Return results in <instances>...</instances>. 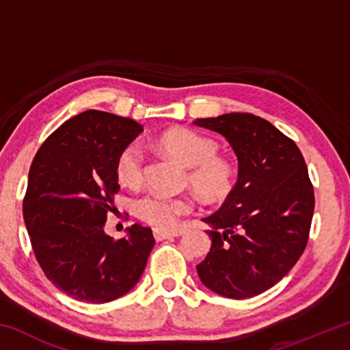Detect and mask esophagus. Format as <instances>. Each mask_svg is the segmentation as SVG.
<instances>
[{"mask_svg": "<svg viewBox=\"0 0 350 350\" xmlns=\"http://www.w3.org/2000/svg\"><path fill=\"white\" fill-rule=\"evenodd\" d=\"M180 233L176 232V230H161V228H156L154 230V238L156 241H163V239H168V238H174V236H179Z\"/></svg>", "mask_w": 350, "mask_h": 350, "instance_id": "34e87169", "label": "esophagus"}]
</instances>
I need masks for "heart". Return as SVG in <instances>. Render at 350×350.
<instances>
[{
    "mask_svg": "<svg viewBox=\"0 0 350 350\" xmlns=\"http://www.w3.org/2000/svg\"><path fill=\"white\" fill-rule=\"evenodd\" d=\"M165 152L189 168L188 182L205 200H221L232 193L234 168L227 159L216 156V142L189 129H173L162 135ZM116 174L122 185L135 188L144 180V150L139 142H131L120 151L116 162ZM191 210V200L150 193L134 202L140 219L156 227H171L177 217Z\"/></svg>",
    "mask_w": 350,
    "mask_h": 350,
    "instance_id": "b5f03b06",
    "label": "heart"
}]
</instances>
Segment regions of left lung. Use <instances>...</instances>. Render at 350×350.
I'll list each match as a JSON object with an SVG mask.
<instances>
[{"label": "left lung", "mask_w": 350, "mask_h": 350, "mask_svg": "<svg viewBox=\"0 0 350 350\" xmlns=\"http://www.w3.org/2000/svg\"><path fill=\"white\" fill-rule=\"evenodd\" d=\"M193 123L224 135L238 157L232 193L202 219L211 248L198 275L225 298H252L280 282L307 245L315 196L304 157L293 140L248 112Z\"/></svg>", "instance_id": "1"}]
</instances>
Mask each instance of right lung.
<instances>
[{
  "label": "right lung",
  "instance_id": "1",
  "mask_svg": "<svg viewBox=\"0 0 350 350\" xmlns=\"http://www.w3.org/2000/svg\"><path fill=\"white\" fill-rule=\"evenodd\" d=\"M142 131L133 118L90 109L64 122L33 157L23 217L47 280L77 301L103 304L126 295L156 244L139 224L118 241L105 233L120 189L117 157Z\"/></svg>",
  "mask_w": 350,
  "mask_h": 350
}]
</instances>
